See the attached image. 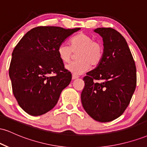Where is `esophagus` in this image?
<instances>
[{
	"label": "esophagus",
	"mask_w": 147,
	"mask_h": 147,
	"mask_svg": "<svg viewBox=\"0 0 147 147\" xmlns=\"http://www.w3.org/2000/svg\"><path fill=\"white\" fill-rule=\"evenodd\" d=\"M79 78V76H77V75H72V80H75V79H78Z\"/></svg>",
	"instance_id": "esophagus-1"
}]
</instances>
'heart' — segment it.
I'll list each match as a JSON object with an SVG mask.
<instances>
[{
  "mask_svg": "<svg viewBox=\"0 0 147 147\" xmlns=\"http://www.w3.org/2000/svg\"><path fill=\"white\" fill-rule=\"evenodd\" d=\"M77 52L78 60L72 62L65 68L74 75H80L90 67L99 65L104 55V45L100 41L92 40L89 35L79 33L70 41V46L65 43H61L57 48V54L64 63H68L72 57V52Z\"/></svg>",
  "mask_w": 147,
  "mask_h": 147,
  "instance_id": "1",
  "label": "heart"
}]
</instances>
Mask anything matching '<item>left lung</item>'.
Here are the masks:
<instances>
[{"mask_svg": "<svg viewBox=\"0 0 147 147\" xmlns=\"http://www.w3.org/2000/svg\"><path fill=\"white\" fill-rule=\"evenodd\" d=\"M104 55L97 68L87 72L81 94L84 110L92 119L108 122L122 115L137 83L136 67L125 38L117 30L99 28Z\"/></svg>", "mask_w": 147, "mask_h": 147, "instance_id": "left-lung-1", "label": "left lung"}]
</instances>
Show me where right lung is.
Wrapping results in <instances>:
<instances>
[{
  "label": "right lung",
  "mask_w": 147,
  "mask_h": 147,
  "mask_svg": "<svg viewBox=\"0 0 147 147\" xmlns=\"http://www.w3.org/2000/svg\"><path fill=\"white\" fill-rule=\"evenodd\" d=\"M79 30L38 26L25 34L14 48L9 75L13 94L27 113H46L55 107L62 90L70 83L72 75L64 68L57 48Z\"/></svg>",
  "instance_id": "obj_1"
}]
</instances>
